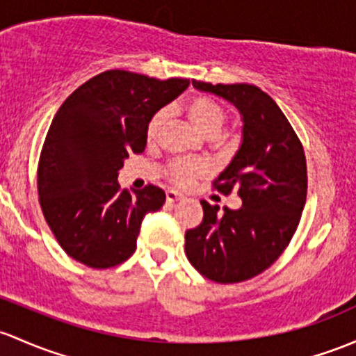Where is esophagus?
Returning <instances> with one entry per match:
<instances>
[{
  "instance_id": "1",
  "label": "esophagus",
  "mask_w": 356,
  "mask_h": 356,
  "mask_svg": "<svg viewBox=\"0 0 356 356\" xmlns=\"http://www.w3.org/2000/svg\"><path fill=\"white\" fill-rule=\"evenodd\" d=\"M165 196H167L168 203H175V201H181L182 197H184L181 193H177V191H174V189H168L165 193Z\"/></svg>"
}]
</instances>
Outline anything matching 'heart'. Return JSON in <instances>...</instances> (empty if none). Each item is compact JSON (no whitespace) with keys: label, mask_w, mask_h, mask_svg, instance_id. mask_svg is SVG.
Wrapping results in <instances>:
<instances>
[{"label":"heart","mask_w":356,"mask_h":356,"mask_svg":"<svg viewBox=\"0 0 356 356\" xmlns=\"http://www.w3.org/2000/svg\"><path fill=\"white\" fill-rule=\"evenodd\" d=\"M188 115L193 121V124L201 131L207 136H215L222 129L223 121H225V111L220 106L218 102H215L209 97H194L188 102ZM167 119V111L162 109L156 114H153V118L149 119L147 126V138L149 141L155 140L159 136L160 129H162L163 122ZM208 172V163L201 159H181L174 160L170 165L167 167V175L174 184L182 186H191L194 181L203 177Z\"/></svg>","instance_id":"obj_1"}]
</instances>
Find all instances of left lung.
<instances>
[{
	"label": "left lung",
	"instance_id": "obj_1",
	"mask_svg": "<svg viewBox=\"0 0 356 356\" xmlns=\"http://www.w3.org/2000/svg\"><path fill=\"white\" fill-rule=\"evenodd\" d=\"M193 87L234 104L242 115V143L213 186L237 189L242 208L201 201L203 222L186 232V256L208 280L238 283L268 269L290 244L307 197V163L300 140L275 100L256 85Z\"/></svg>",
	"mask_w": 356,
	"mask_h": 356
}]
</instances>
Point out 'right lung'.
<instances>
[{"instance_id":"obj_1","label":"right lung","mask_w":356,"mask_h":356,"mask_svg":"<svg viewBox=\"0 0 356 356\" xmlns=\"http://www.w3.org/2000/svg\"><path fill=\"white\" fill-rule=\"evenodd\" d=\"M189 80H156L124 70L97 74L56 112L40 152L37 191L44 218L68 256L95 269L133 256L141 222L165 203L148 184L119 188L131 153H143L153 114L177 99Z\"/></svg>"}]
</instances>
